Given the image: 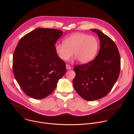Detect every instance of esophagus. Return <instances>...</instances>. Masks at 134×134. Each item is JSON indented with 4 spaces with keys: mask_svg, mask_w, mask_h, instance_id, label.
Instances as JSON below:
<instances>
[{
    "mask_svg": "<svg viewBox=\"0 0 134 134\" xmlns=\"http://www.w3.org/2000/svg\"><path fill=\"white\" fill-rule=\"evenodd\" d=\"M66 68H67V69H70L71 68V66L70 65L67 64L66 65Z\"/></svg>",
    "mask_w": 134,
    "mask_h": 134,
    "instance_id": "34e87169",
    "label": "esophagus"
}]
</instances>
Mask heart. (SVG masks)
<instances>
[{"label": "heart", "mask_w": 134, "mask_h": 134, "mask_svg": "<svg viewBox=\"0 0 134 134\" xmlns=\"http://www.w3.org/2000/svg\"><path fill=\"white\" fill-rule=\"evenodd\" d=\"M64 44H56L55 50L59 58L64 61L68 60L72 55L82 64L92 60L99 49L96 38L85 33H75L64 40Z\"/></svg>", "instance_id": "heart-1"}]
</instances>
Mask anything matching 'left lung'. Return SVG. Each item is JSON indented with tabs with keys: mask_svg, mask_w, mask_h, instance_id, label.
Instances as JSON below:
<instances>
[{
	"mask_svg": "<svg viewBox=\"0 0 134 134\" xmlns=\"http://www.w3.org/2000/svg\"><path fill=\"white\" fill-rule=\"evenodd\" d=\"M100 39V49L95 58L87 64L74 66L73 86L84 100L100 99L110 92L120 71V56L114 42L97 29L91 30Z\"/></svg>",
	"mask_w": 134,
	"mask_h": 134,
	"instance_id": "8db88e82",
	"label": "left lung"
}]
</instances>
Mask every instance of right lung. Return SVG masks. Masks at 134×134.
Masks as SVG:
<instances>
[{"label": "right lung", "instance_id": "obj_1", "mask_svg": "<svg viewBox=\"0 0 134 134\" xmlns=\"http://www.w3.org/2000/svg\"><path fill=\"white\" fill-rule=\"evenodd\" d=\"M63 33L55 29H36L19 41L13 54V72L29 97L46 98L65 75L66 63L55 50V44Z\"/></svg>", "mask_w": 134, "mask_h": 134}]
</instances>
